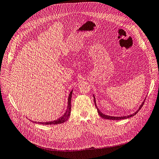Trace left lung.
<instances>
[{
  "mask_svg": "<svg viewBox=\"0 0 159 159\" xmlns=\"http://www.w3.org/2000/svg\"><path fill=\"white\" fill-rule=\"evenodd\" d=\"M94 97V96H93ZM94 98V102H95V107H96V108H97V112H98V113L99 114V115L102 117V118H104V119H107V120H122V119H126V118H130V117H131V116H134L135 115H136L138 113V111L140 110L141 109V108L143 107V104H144V101H145V100H146V98H145V99L144 100V101L143 102V103L141 104V106H139V109H138V110L134 113H133V114H132V115H128V116H107V115H104V114H103L102 113H101L100 111H99V109H98V107H97V105H96V102H95V97H93Z\"/></svg>",
  "mask_w": 159,
  "mask_h": 159,
  "instance_id": "left-lung-1",
  "label": "left lung"
}]
</instances>
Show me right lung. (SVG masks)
<instances>
[{
  "mask_svg": "<svg viewBox=\"0 0 159 159\" xmlns=\"http://www.w3.org/2000/svg\"><path fill=\"white\" fill-rule=\"evenodd\" d=\"M72 90L70 92L69 97H68V105H67V109L64 113L63 116L59 118L58 119L55 120V121H46V122H37V121H34L36 124H43V125H57V124H62L67 120L69 118L70 115V109H71V105H70V101H71V97H72ZM34 122V121H33Z\"/></svg>",
  "mask_w": 159,
  "mask_h": 159,
  "instance_id": "right-lung-1",
  "label": "right lung"
}]
</instances>
